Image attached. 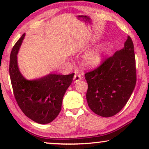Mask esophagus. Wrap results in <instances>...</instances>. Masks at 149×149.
Returning a JSON list of instances; mask_svg holds the SVG:
<instances>
[{
  "label": "esophagus",
  "instance_id": "34e87169",
  "mask_svg": "<svg viewBox=\"0 0 149 149\" xmlns=\"http://www.w3.org/2000/svg\"><path fill=\"white\" fill-rule=\"evenodd\" d=\"M82 79V77H81V74H75L74 76V78H73V80H74V83L79 82V81H81Z\"/></svg>",
  "mask_w": 149,
  "mask_h": 149
}]
</instances>
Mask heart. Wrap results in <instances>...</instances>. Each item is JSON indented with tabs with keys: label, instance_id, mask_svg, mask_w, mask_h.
<instances>
[{
	"label": "heart",
	"instance_id": "obj_1",
	"mask_svg": "<svg viewBox=\"0 0 149 149\" xmlns=\"http://www.w3.org/2000/svg\"><path fill=\"white\" fill-rule=\"evenodd\" d=\"M108 52V45L105 42L97 45L94 47L87 51L83 55L81 62L86 68H93L99 66L105 58Z\"/></svg>",
	"mask_w": 149,
	"mask_h": 149
}]
</instances>
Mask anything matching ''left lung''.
<instances>
[{"label": "left lung", "instance_id": "1", "mask_svg": "<svg viewBox=\"0 0 149 149\" xmlns=\"http://www.w3.org/2000/svg\"><path fill=\"white\" fill-rule=\"evenodd\" d=\"M85 76L88 84L87 102L91 111L104 117L119 113L130 99L136 83L135 54L130 36L122 49Z\"/></svg>", "mask_w": 149, "mask_h": 149}]
</instances>
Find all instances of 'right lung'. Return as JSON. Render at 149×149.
<instances>
[{
	"instance_id": "1",
	"label": "right lung",
	"mask_w": 149,
	"mask_h": 149,
	"mask_svg": "<svg viewBox=\"0 0 149 149\" xmlns=\"http://www.w3.org/2000/svg\"><path fill=\"white\" fill-rule=\"evenodd\" d=\"M25 35L24 33L17 40L10 56L9 74L14 95L26 117L39 124L49 123L60 113L63 97L72 83L74 73H49L32 80L26 79L17 63V54Z\"/></svg>"
}]
</instances>
